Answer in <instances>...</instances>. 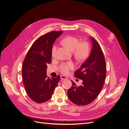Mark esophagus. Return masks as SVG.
Returning <instances> with one entry per match:
<instances>
[{
  "label": "esophagus",
  "instance_id": "obj_1",
  "mask_svg": "<svg viewBox=\"0 0 129 129\" xmlns=\"http://www.w3.org/2000/svg\"><path fill=\"white\" fill-rule=\"evenodd\" d=\"M60 78H61V80H67L68 79V77L66 76H64V75H61Z\"/></svg>",
  "mask_w": 129,
  "mask_h": 129
}]
</instances>
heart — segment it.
I'll return each mask as SVG.
<instances>
[{
	"mask_svg": "<svg viewBox=\"0 0 129 129\" xmlns=\"http://www.w3.org/2000/svg\"><path fill=\"white\" fill-rule=\"evenodd\" d=\"M61 43L70 51L74 50V54L78 58L80 59L84 58L89 54V47L88 44L86 42L80 43L79 39L76 37L67 36L62 40ZM57 49V45L54 44L51 49V55L52 57H56ZM74 64L72 62H62L58 67L60 72L63 74H68L71 70L74 69Z\"/></svg>",
	"mask_w": 129,
	"mask_h": 129,
	"instance_id": "heart-1",
	"label": "heart"
}]
</instances>
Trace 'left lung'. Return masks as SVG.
Masks as SVG:
<instances>
[{
	"label": "left lung",
	"mask_w": 129,
	"mask_h": 129,
	"mask_svg": "<svg viewBox=\"0 0 129 129\" xmlns=\"http://www.w3.org/2000/svg\"><path fill=\"white\" fill-rule=\"evenodd\" d=\"M93 46L88 58L80 69L74 72L76 78L83 81L82 84L77 86L72 81V86L68 90V96L73 103L85 106L93 102L103 87L106 75V65L100 44L93 37Z\"/></svg>",
	"instance_id": "left-lung-1"
}]
</instances>
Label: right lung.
I'll return each mask as SVG.
<instances>
[{
    "mask_svg": "<svg viewBox=\"0 0 129 129\" xmlns=\"http://www.w3.org/2000/svg\"><path fill=\"white\" fill-rule=\"evenodd\" d=\"M62 31H51L40 36L28 51L22 65L23 82L27 94L37 103L49 100L60 77L48 78L47 64L51 62V49Z\"/></svg>",
    "mask_w": 129,
    "mask_h": 129,
    "instance_id": "1",
    "label": "right lung"
}]
</instances>
